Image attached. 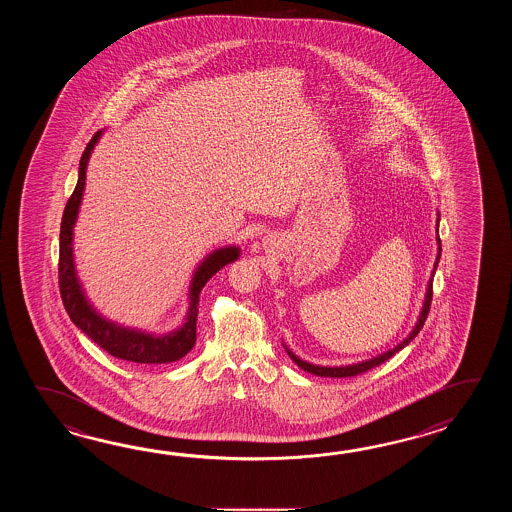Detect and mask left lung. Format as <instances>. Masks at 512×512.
<instances>
[{
  "mask_svg": "<svg viewBox=\"0 0 512 512\" xmlns=\"http://www.w3.org/2000/svg\"><path fill=\"white\" fill-rule=\"evenodd\" d=\"M437 243H439V254H437V261H435L434 272L437 269V263H439V258H441V240L437 238ZM432 282L434 280H430L428 282V289H426V300L425 305H423V311H421V315H419V322L415 324L414 331L410 333V337L404 338L403 342L399 344V346H395V348L390 349V351H386V353H382L379 357H375V359L366 360V362H359V364H351V366H340V368H326V366H313V364H309V362H304V360L298 359V357H294L291 351H287L289 353V357L294 360V364L298 366V368H302L304 371H309V373H313V375H318V377H355V375H360V373H366V371L371 370V368H377L379 364L382 362H386L388 359H392L393 355L397 353V351H401L404 346H408L415 337H417V333L423 329L426 322V316L430 313V305H432Z\"/></svg>",
  "mask_w": 512,
  "mask_h": 512,
  "instance_id": "8db88e82",
  "label": "left lung"
}]
</instances>
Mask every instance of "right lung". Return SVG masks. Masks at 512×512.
Listing matches in <instances>:
<instances>
[{
	"mask_svg": "<svg viewBox=\"0 0 512 512\" xmlns=\"http://www.w3.org/2000/svg\"><path fill=\"white\" fill-rule=\"evenodd\" d=\"M100 131L93 135V139L87 142L86 150L80 157V168H78V183L73 194L67 201L60 225V258H58V285L62 302L66 307L67 315L73 320V324L82 329L87 337L91 338L109 355L117 359L139 362V364H166L183 359L190 349L196 344V320L197 302L199 293L205 287V283L227 263L236 260L240 256V249L227 247L214 254H210L207 260L199 265L194 280H192V304L188 311L185 326L179 331L164 335V337H152L141 331H133L126 327L115 326L102 316L97 315L91 305L87 304L82 287L75 276V263H73V225L77 221L78 207L84 194L86 185L87 161L91 150L95 148Z\"/></svg>",
	"mask_w": 512,
	"mask_h": 512,
	"instance_id": "add662e5",
	"label": "right lung"
}]
</instances>
